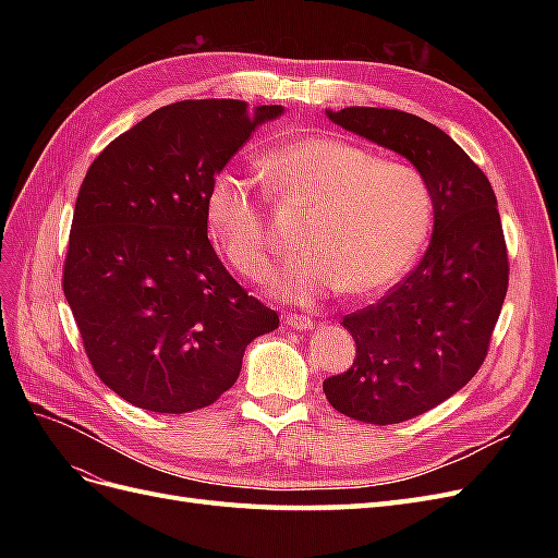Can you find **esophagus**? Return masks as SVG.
<instances>
[{"label":"esophagus","mask_w":558,"mask_h":558,"mask_svg":"<svg viewBox=\"0 0 558 558\" xmlns=\"http://www.w3.org/2000/svg\"><path fill=\"white\" fill-rule=\"evenodd\" d=\"M283 324L291 326V328H298V330H307L312 328V318L305 316V314H283Z\"/></svg>","instance_id":"1"}]
</instances>
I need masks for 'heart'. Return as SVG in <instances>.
<instances>
[{
	"instance_id": "b5f03b06",
	"label": "heart",
	"mask_w": 558,
	"mask_h": 558,
	"mask_svg": "<svg viewBox=\"0 0 558 558\" xmlns=\"http://www.w3.org/2000/svg\"><path fill=\"white\" fill-rule=\"evenodd\" d=\"M260 167L277 205L310 211L298 242L302 253L275 279V289L295 302L340 289L349 295L384 291L408 272L430 238L435 193L410 162L316 134L272 150ZM207 223L242 275L258 279L272 267V230L248 179L214 177Z\"/></svg>"
}]
</instances>
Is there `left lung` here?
<instances>
[{
    "label": "left lung",
    "mask_w": 558,
    "mask_h": 558,
    "mask_svg": "<svg viewBox=\"0 0 558 558\" xmlns=\"http://www.w3.org/2000/svg\"><path fill=\"white\" fill-rule=\"evenodd\" d=\"M328 118L408 158L435 193L424 258L375 305L344 316L356 359L324 381L328 402L344 416L400 424L463 388L492 347L510 279L498 202L465 150L424 118L373 107Z\"/></svg>",
    "instance_id": "left-lung-1"
}]
</instances>
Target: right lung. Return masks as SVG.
<instances>
[{"instance_id": "1", "label": "right lung", "mask_w": 558, "mask_h": 558, "mask_svg": "<svg viewBox=\"0 0 558 558\" xmlns=\"http://www.w3.org/2000/svg\"><path fill=\"white\" fill-rule=\"evenodd\" d=\"M279 105L183 99L116 137L83 179L62 269L83 349L113 393L148 412L207 408L244 349L279 328L207 238L214 177Z\"/></svg>"}]
</instances>
